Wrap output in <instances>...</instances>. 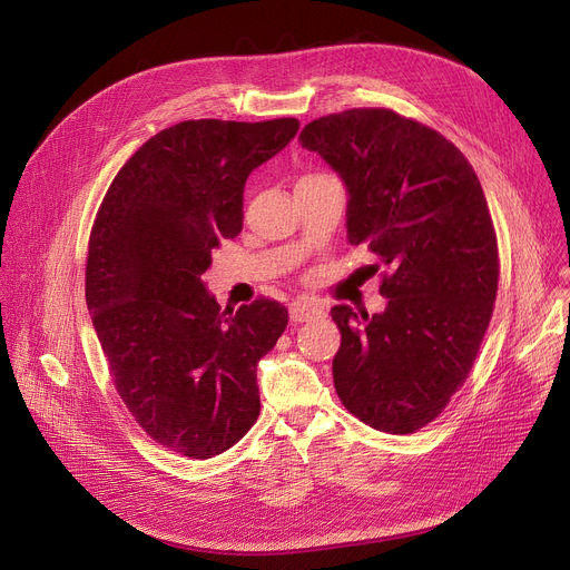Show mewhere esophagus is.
I'll use <instances>...</instances> for the list:
<instances>
[{
	"label": "esophagus",
	"mask_w": 570,
	"mask_h": 570,
	"mask_svg": "<svg viewBox=\"0 0 570 570\" xmlns=\"http://www.w3.org/2000/svg\"><path fill=\"white\" fill-rule=\"evenodd\" d=\"M323 316V307L318 302L312 299H297L291 305V321L293 323H307V321H316Z\"/></svg>",
	"instance_id": "obj_1"
}]
</instances>
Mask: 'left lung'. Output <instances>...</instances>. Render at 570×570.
Returning <instances> with one entry per match:
<instances>
[{"instance_id":"obj_1","label":"left lung","mask_w":570,"mask_h":570,"mask_svg":"<svg viewBox=\"0 0 570 570\" xmlns=\"http://www.w3.org/2000/svg\"><path fill=\"white\" fill-rule=\"evenodd\" d=\"M348 187V240L377 258L383 314L334 307V390L375 431L431 424L463 387L500 282L481 183L438 130L385 107L327 114L299 132Z\"/></svg>"}]
</instances>
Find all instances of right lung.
<instances>
[{"label": "right lung", "instance_id": "1", "mask_svg": "<svg viewBox=\"0 0 570 570\" xmlns=\"http://www.w3.org/2000/svg\"><path fill=\"white\" fill-rule=\"evenodd\" d=\"M297 119H199L160 130L114 176L96 213L85 295L111 383L141 431L206 461L256 422V364L288 325L277 299L236 312L208 295L213 249L243 229L247 176Z\"/></svg>", "mask_w": 570, "mask_h": 570}]
</instances>
